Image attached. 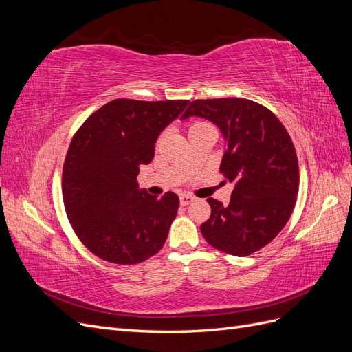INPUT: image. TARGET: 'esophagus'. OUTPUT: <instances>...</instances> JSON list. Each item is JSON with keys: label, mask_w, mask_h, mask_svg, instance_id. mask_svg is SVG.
I'll list each match as a JSON object with an SVG mask.
<instances>
[{"label": "esophagus", "mask_w": 352, "mask_h": 352, "mask_svg": "<svg viewBox=\"0 0 352 352\" xmlns=\"http://www.w3.org/2000/svg\"><path fill=\"white\" fill-rule=\"evenodd\" d=\"M195 198L192 197V195H189V194H182L180 195V204L182 206H188V204H190V202H192Z\"/></svg>", "instance_id": "esophagus-1"}]
</instances>
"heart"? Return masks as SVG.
Instances as JSON below:
<instances>
[{
	"label": "heart",
	"instance_id": "1",
	"mask_svg": "<svg viewBox=\"0 0 352 352\" xmlns=\"http://www.w3.org/2000/svg\"><path fill=\"white\" fill-rule=\"evenodd\" d=\"M204 124H206V123H199V122H198V123H194V124H190V127H189V132H190V131H194V129H197V127H199V126H204Z\"/></svg>",
	"mask_w": 352,
	"mask_h": 352
}]
</instances>
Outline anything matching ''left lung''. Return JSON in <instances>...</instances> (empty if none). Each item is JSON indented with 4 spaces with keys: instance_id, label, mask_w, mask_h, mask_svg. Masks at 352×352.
Masks as SVG:
<instances>
[{
    "instance_id": "left-lung-1",
    "label": "left lung",
    "mask_w": 352,
    "mask_h": 352,
    "mask_svg": "<svg viewBox=\"0 0 352 352\" xmlns=\"http://www.w3.org/2000/svg\"><path fill=\"white\" fill-rule=\"evenodd\" d=\"M194 116L220 129V172L235 184L229 206L207 199L211 216L201 233L211 247L245 257L278 236L292 214L300 185L295 146L278 117L250 100H195L182 119Z\"/></svg>"
}]
</instances>
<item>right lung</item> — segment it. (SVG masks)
I'll list each match as a JSON object with an SVG mask.
<instances>
[{
    "instance_id": "obj_1",
    "label": "right lung",
    "mask_w": 352,
    "mask_h": 352,
    "mask_svg": "<svg viewBox=\"0 0 352 352\" xmlns=\"http://www.w3.org/2000/svg\"><path fill=\"white\" fill-rule=\"evenodd\" d=\"M189 101L113 100L74 133L63 166V201L73 230L97 257L132 265L167 239L179 197L150 195L136 177L154 158L157 138Z\"/></svg>"
}]
</instances>
